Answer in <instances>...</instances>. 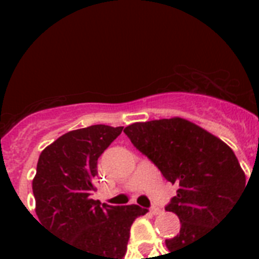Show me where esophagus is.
Returning a JSON list of instances; mask_svg holds the SVG:
<instances>
[{"label": "esophagus", "instance_id": "34e87169", "mask_svg": "<svg viewBox=\"0 0 259 259\" xmlns=\"http://www.w3.org/2000/svg\"><path fill=\"white\" fill-rule=\"evenodd\" d=\"M160 212H161V208H158L157 205H153V207L150 208V213H152V215H158Z\"/></svg>", "mask_w": 259, "mask_h": 259}]
</instances>
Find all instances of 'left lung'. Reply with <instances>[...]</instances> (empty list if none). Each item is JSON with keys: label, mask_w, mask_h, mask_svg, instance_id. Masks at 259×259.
<instances>
[{"label": "left lung", "mask_w": 259, "mask_h": 259, "mask_svg": "<svg viewBox=\"0 0 259 259\" xmlns=\"http://www.w3.org/2000/svg\"><path fill=\"white\" fill-rule=\"evenodd\" d=\"M123 133L162 176L176 184L166 211L180 219V233L165 239L177 251L204 238L229 212L246 185L233 149L200 126L183 118L137 122Z\"/></svg>", "instance_id": "1"}]
</instances>
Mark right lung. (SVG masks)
I'll return each mask as SVG.
<instances>
[{"instance_id": "add662e5", "label": "right lung", "mask_w": 259, "mask_h": 259, "mask_svg": "<svg viewBox=\"0 0 259 259\" xmlns=\"http://www.w3.org/2000/svg\"><path fill=\"white\" fill-rule=\"evenodd\" d=\"M122 129L93 125L63 134L41 152L32 181L42 227L82 250L87 259L125 257L134 219L148 212L137 204L109 205L91 199L98 158Z\"/></svg>"}]
</instances>
